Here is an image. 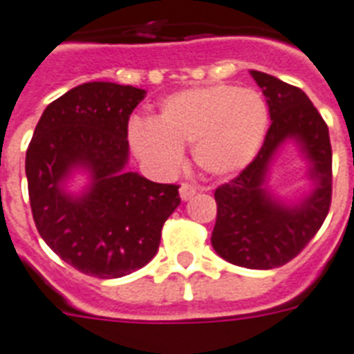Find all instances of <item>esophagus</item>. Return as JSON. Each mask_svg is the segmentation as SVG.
<instances>
[{
	"label": "esophagus",
	"instance_id": "esophagus-1",
	"mask_svg": "<svg viewBox=\"0 0 354 354\" xmlns=\"http://www.w3.org/2000/svg\"><path fill=\"white\" fill-rule=\"evenodd\" d=\"M194 194H196L194 185H191V183H182V187H180V198H182L183 201L191 200Z\"/></svg>",
	"mask_w": 354,
	"mask_h": 354
}]
</instances>
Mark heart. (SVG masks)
<instances>
[{
  "instance_id": "1",
  "label": "heart",
  "mask_w": 354,
  "mask_h": 354,
  "mask_svg": "<svg viewBox=\"0 0 354 354\" xmlns=\"http://www.w3.org/2000/svg\"><path fill=\"white\" fill-rule=\"evenodd\" d=\"M270 109L259 91L228 84L189 88L169 95L156 120L135 117L129 142L144 162L162 172L176 171L183 145L210 174H232L252 162L266 131Z\"/></svg>"
}]
</instances>
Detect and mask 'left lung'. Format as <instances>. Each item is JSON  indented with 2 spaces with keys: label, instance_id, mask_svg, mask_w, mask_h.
Returning <instances> with one entry per match:
<instances>
[{
  "label": "left lung",
  "instance_id": "obj_1",
  "mask_svg": "<svg viewBox=\"0 0 354 354\" xmlns=\"http://www.w3.org/2000/svg\"><path fill=\"white\" fill-rule=\"evenodd\" d=\"M270 109L272 124L259 153L239 176L216 189L218 216L212 230L214 250L228 263L270 270L290 263L319 232L331 205V142L324 118L308 95L263 71H250ZM290 138L310 162L314 192L295 205L272 200L266 189L269 162Z\"/></svg>",
  "mask_w": 354,
  "mask_h": 354
}]
</instances>
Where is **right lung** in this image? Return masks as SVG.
I'll list each match as a JSON object with an SVG mask.
<instances>
[{"label":"right lung","mask_w":354,"mask_h":354,"mask_svg":"<svg viewBox=\"0 0 354 354\" xmlns=\"http://www.w3.org/2000/svg\"><path fill=\"white\" fill-rule=\"evenodd\" d=\"M145 91L86 82L46 106L26 149L32 216L46 245L79 272L117 279L158 252L163 223L180 205V185L127 172V124ZM77 167L91 172L81 196L62 185Z\"/></svg>","instance_id":"1"}]
</instances>
